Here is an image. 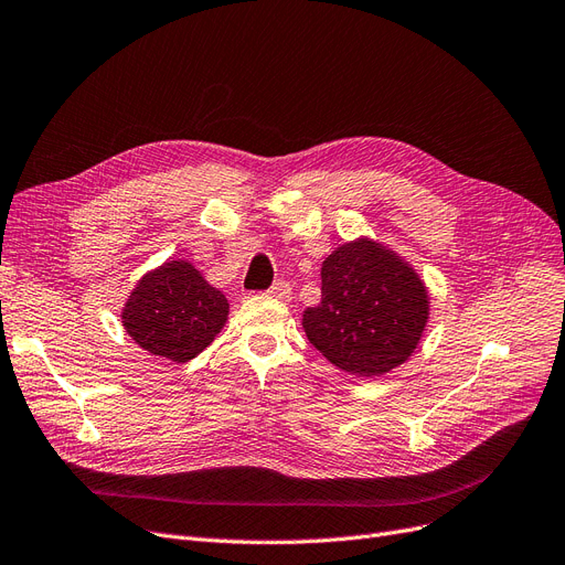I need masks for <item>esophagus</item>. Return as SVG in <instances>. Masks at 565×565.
<instances>
[{"mask_svg":"<svg viewBox=\"0 0 565 565\" xmlns=\"http://www.w3.org/2000/svg\"><path fill=\"white\" fill-rule=\"evenodd\" d=\"M267 294L271 298H277V300H290V284L288 281H277L275 286L267 290Z\"/></svg>","mask_w":565,"mask_h":565,"instance_id":"obj_1","label":"esophagus"}]
</instances>
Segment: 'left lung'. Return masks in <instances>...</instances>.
Wrapping results in <instances>:
<instances>
[{
    "label": "left lung",
    "instance_id": "obj_1",
    "mask_svg": "<svg viewBox=\"0 0 565 565\" xmlns=\"http://www.w3.org/2000/svg\"><path fill=\"white\" fill-rule=\"evenodd\" d=\"M426 284L395 250L370 237L338 246L321 267V302L302 328L323 356L356 377L403 365L428 323Z\"/></svg>",
    "mask_w": 565,
    "mask_h": 565
}]
</instances>
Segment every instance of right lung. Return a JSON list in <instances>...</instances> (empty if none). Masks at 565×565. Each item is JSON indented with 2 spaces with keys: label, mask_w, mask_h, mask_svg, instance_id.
Here are the masks:
<instances>
[{
  "label": "right lung",
  "mask_w": 565,
  "mask_h": 565,
  "mask_svg": "<svg viewBox=\"0 0 565 565\" xmlns=\"http://www.w3.org/2000/svg\"><path fill=\"white\" fill-rule=\"evenodd\" d=\"M230 305L188 260L146 271L125 302V332L151 356L188 363L223 330Z\"/></svg>",
  "instance_id": "right-lung-1"
}]
</instances>
